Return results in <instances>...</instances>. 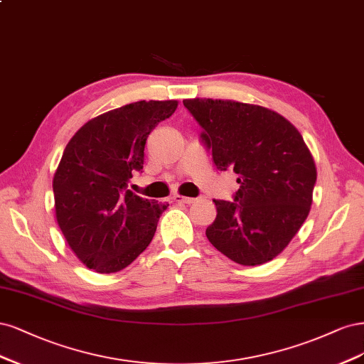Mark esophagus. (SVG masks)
Returning <instances> with one entry per match:
<instances>
[{
  "label": "esophagus",
  "mask_w": 364,
  "mask_h": 364,
  "mask_svg": "<svg viewBox=\"0 0 364 364\" xmlns=\"http://www.w3.org/2000/svg\"><path fill=\"white\" fill-rule=\"evenodd\" d=\"M172 199H173L175 203H178V204H193L195 203V198L181 196V195H175Z\"/></svg>",
  "instance_id": "1"
}]
</instances>
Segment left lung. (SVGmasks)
Masks as SVG:
<instances>
[{"instance_id":"8db88e82","label":"left lung","mask_w":364,"mask_h":364,"mask_svg":"<svg viewBox=\"0 0 364 364\" xmlns=\"http://www.w3.org/2000/svg\"><path fill=\"white\" fill-rule=\"evenodd\" d=\"M203 127L219 171L237 173L234 201L213 199L218 215L205 236L243 266L271 262L290 243L310 213L316 165L286 118L262 105L231 100H184Z\"/></svg>"}]
</instances>
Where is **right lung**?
Segmentation results:
<instances>
[{
  "instance_id": "obj_1",
  "label": "right lung",
  "mask_w": 364,
  "mask_h": 364,
  "mask_svg": "<svg viewBox=\"0 0 364 364\" xmlns=\"http://www.w3.org/2000/svg\"><path fill=\"white\" fill-rule=\"evenodd\" d=\"M178 101H137L86 122L69 140L53 178L57 224L75 255L100 274L119 272L151 243L166 210L128 189L144 169L149 133Z\"/></svg>"
}]
</instances>
